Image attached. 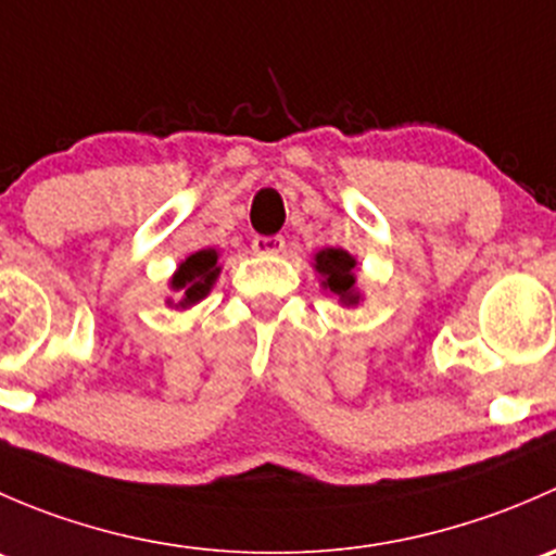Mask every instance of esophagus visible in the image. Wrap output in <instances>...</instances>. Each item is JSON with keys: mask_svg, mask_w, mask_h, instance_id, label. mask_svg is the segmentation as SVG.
Masks as SVG:
<instances>
[{"mask_svg": "<svg viewBox=\"0 0 556 556\" xmlns=\"http://www.w3.org/2000/svg\"><path fill=\"white\" fill-rule=\"evenodd\" d=\"M252 250L257 255H279L285 250V237H255L252 239Z\"/></svg>", "mask_w": 556, "mask_h": 556, "instance_id": "esophagus-1", "label": "esophagus"}]
</instances>
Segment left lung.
Returning <instances> with one entry per match:
<instances>
[{
    "mask_svg": "<svg viewBox=\"0 0 556 556\" xmlns=\"http://www.w3.org/2000/svg\"><path fill=\"white\" fill-rule=\"evenodd\" d=\"M355 257L341 247H325L314 255V271L323 277V288L344 306L361 304V293H357L355 285Z\"/></svg>",
    "mask_w": 556,
    "mask_h": 556,
    "instance_id": "obj_1",
    "label": "left lung"
}]
</instances>
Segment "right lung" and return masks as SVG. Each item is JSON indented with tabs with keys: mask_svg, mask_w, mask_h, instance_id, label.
<instances>
[{
	"mask_svg": "<svg viewBox=\"0 0 556 556\" xmlns=\"http://www.w3.org/2000/svg\"><path fill=\"white\" fill-rule=\"evenodd\" d=\"M217 277H220L217 250L206 247V250L193 252V255H188L179 263L177 271H174V277L169 279L174 295H177V301H169V304L177 306V309H188V306L199 304L201 299L210 295Z\"/></svg>",
	"mask_w": 556,
	"mask_h": 556,
	"instance_id": "right-lung-1",
	"label": "right lung"
}]
</instances>
